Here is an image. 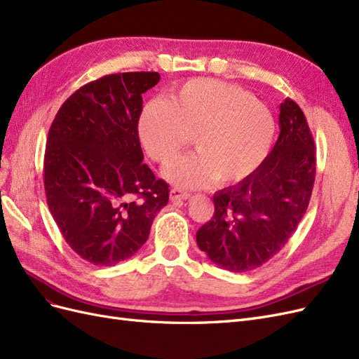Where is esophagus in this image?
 Masks as SVG:
<instances>
[{"label": "esophagus", "instance_id": "34e87169", "mask_svg": "<svg viewBox=\"0 0 359 359\" xmlns=\"http://www.w3.org/2000/svg\"><path fill=\"white\" fill-rule=\"evenodd\" d=\"M169 196H170V201H172V202H180V201L189 199L190 194H189L187 191L180 190V189H172L170 193H169Z\"/></svg>", "mask_w": 359, "mask_h": 359}]
</instances>
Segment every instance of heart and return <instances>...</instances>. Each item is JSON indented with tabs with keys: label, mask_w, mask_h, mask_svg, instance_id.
<instances>
[{
	"label": "heart",
	"mask_w": 359,
	"mask_h": 359,
	"mask_svg": "<svg viewBox=\"0 0 359 359\" xmlns=\"http://www.w3.org/2000/svg\"><path fill=\"white\" fill-rule=\"evenodd\" d=\"M276 133L268 107L240 86L191 79L168 100H149L139 115L137 135L147 154L168 163L193 142L198 151L177 157L163 175L178 187L227 186L247 178L266 157Z\"/></svg>",
	"instance_id": "heart-1"
}]
</instances>
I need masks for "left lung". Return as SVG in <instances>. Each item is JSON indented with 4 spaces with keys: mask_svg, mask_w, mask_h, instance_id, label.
<instances>
[{
    "mask_svg": "<svg viewBox=\"0 0 359 359\" xmlns=\"http://www.w3.org/2000/svg\"><path fill=\"white\" fill-rule=\"evenodd\" d=\"M280 135L259 168L236 186L214 194V215L196 233L202 252L232 273L274 257L307 211L316 151L307 119L290 99L280 104Z\"/></svg>",
    "mask_w": 359,
    "mask_h": 359,
    "instance_id": "1",
    "label": "left lung"
}]
</instances>
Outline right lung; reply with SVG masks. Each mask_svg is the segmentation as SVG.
Wrapping results in <instances>:
<instances>
[{
  "mask_svg": "<svg viewBox=\"0 0 359 359\" xmlns=\"http://www.w3.org/2000/svg\"><path fill=\"white\" fill-rule=\"evenodd\" d=\"M157 72L107 74L62 103L49 128L45 191L64 240L83 260L112 266L142 247L169 201L137 135L142 94Z\"/></svg>",
  "mask_w": 359,
  "mask_h": 359,
  "instance_id": "obj_1",
  "label": "right lung"
}]
</instances>
